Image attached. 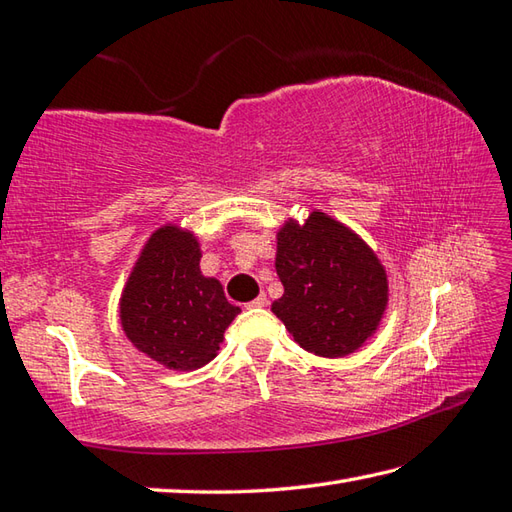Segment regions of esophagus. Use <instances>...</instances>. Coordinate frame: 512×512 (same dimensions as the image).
<instances>
[{"label": "esophagus", "mask_w": 512, "mask_h": 512, "mask_svg": "<svg viewBox=\"0 0 512 512\" xmlns=\"http://www.w3.org/2000/svg\"><path fill=\"white\" fill-rule=\"evenodd\" d=\"M266 304H268V297L266 295H259V297L253 299V302H248L246 308H264Z\"/></svg>", "instance_id": "34e87169"}]
</instances>
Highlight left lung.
<instances>
[{
    "mask_svg": "<svg viewBox=\"0 0 512 512\" xmlns=\"http://www.w3.org/2000/svg\"><path fill=\"white\" fill-rule=\"evenodd\" d=\"M275 268L284 295L270 310L317 357H348L373 339L388 308V273L353 228L313 208L277 228Z\"/></svg>",
    "mask_w": 512,
    "mask_h": 512,
    "instance_id": "obj_1",
    "label": "left lung"
}]
</instances>
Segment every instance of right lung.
Listing matches in <instances>:
<instances>
[{"label": "right lung", "mask_w": 512, "mask_h": 512, "mask_svg": "<svg viewBox=\"0 0 512 512\" xmlns=\"http://www.w3.org/2000/svg\"><path fill=\"white\" fill-rule=\"evenodd\" d=\"M199 262V237L168 222L146 239L119 297V324L128 342L177 373L213 362L226 328L242 313Z\"/></svg>", "instance_id": "obj_1"}]
</instances>
